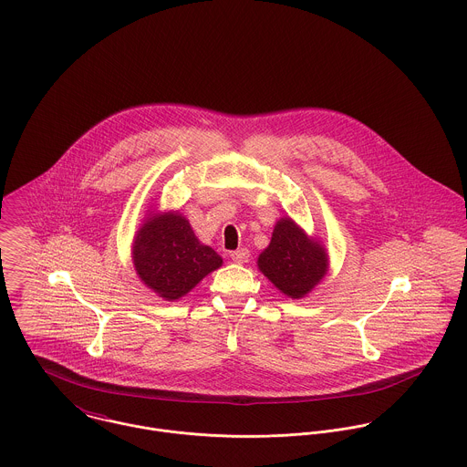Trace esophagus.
Instances as JSON below:
<instances>
[{
  "instance_id": "1",
  "label": "esophagus",
  "mask_w": 467,
  "mask_h": 467,
  "mask_svg": "<svg viewBox=\"0 0 467 467\" xmlns=\"http://www.w3.org/2000/svg\"><path fill=\"white\" fill-rule=\"evenodd\" d=\"M230 259H232L234 263H239V265H243V263H246V261L250 259V252H248L246 248L235 250V252H232V254H230Z\"/></svg>"
}]
</instances>
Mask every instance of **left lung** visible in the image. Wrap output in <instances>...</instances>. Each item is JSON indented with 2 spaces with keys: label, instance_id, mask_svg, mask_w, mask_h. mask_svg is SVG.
<instances>
[{
  "label": "left lung",
  "instance_id": "1",
  "mask_svg": "<svg viewBox=\"0 0 467 467\" xmlns=\"http://www.w3.org/2000/svg\"><path fill=\"white\" fill-rule=\"evenodd\" d=\"M259 269L287 296L302 298L327 271V254L287 217L273 230L271 243L259 257Z\"/></svg>",
  "mask_w": 467,
  "mask_h": 467
}]
</instances>
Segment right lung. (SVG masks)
<instances>
[{
	"label": "right lung",
	"mask_w": 467,
	"mask_h": 467,
	"mask_svg": "<svg viewBox=\"0 0 467 467\" xmlns=\"http://www.w3.org/2000/svg\"><path fill=\"white\" fill-rule=\"evenodd\" d=\"M133 263L140 278L161 298L178 300L223 259L194 235L180 213L150 217L134 237Z\"/></svg>",
	"instance_id": "1"
}]
</instances>
